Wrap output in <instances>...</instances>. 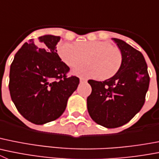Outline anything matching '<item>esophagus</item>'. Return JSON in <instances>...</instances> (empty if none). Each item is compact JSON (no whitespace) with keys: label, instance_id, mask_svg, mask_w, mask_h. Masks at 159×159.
<instances>
[{"label":"esophagus","instance_id":"obj_1","mask_svg":"<svg viewBox=\"0 0 159 159\" xmlns=\"http://www.w3.org/2000/svg\"><path fill=\"white\" fill-rule=\"evenodd\" d=\"M80 83H86L87 81V79L82 78V77H81V78H80Z\"/></svg>","mask_w":159,"mask_h":159}]
</instances>
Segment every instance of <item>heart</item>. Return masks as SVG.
Here are the masks:
<instances>
[{"instance_id":"obj_1","label":"heart","mask_w":159,"mask_h":159,"mask_svg":"<svg viewBox=\"0 0 159 159\" xmlns=\"http://www.w3.org/2000/svg\"><path fill=\"white\" fill-rule=\"evenodd\" d=\"M57 52L69 67L84 63L88 57V65L76 67L73 70V73L80 76L110 79L118 72L122 64L120 49L105 41L60 43Z\"/></svg>"}]
</instances>
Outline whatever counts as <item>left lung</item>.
Here are the masks:
<instances>
[{
    "label": "left lung",
    "mask_w": 159,
    "mask_h": 159,
    "mask_svg": "<svg viewBox=\"0 0 159 159\" xmlns=\"http://www.w3.org/2000/svg\"><path fill=\"white\" fill-rule=\"evenodd\" d=\"M122 53V64L113 77L88 80L92 91L87 110L94 122L113 129L127 124L143 107L149 87L148 65L142 53L118 39H112Z\"/></svg>",
    "instance_id": "8db88e82"
}]
</instances>
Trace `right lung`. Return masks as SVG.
Listing matches in <instances>:
<instances>
[{"label":"right lung","instance_id":"add662e5","mask_svg":"<svg viewBox=\"0 0 159 159\" xmlns=\"http://www.w3.org/2000/svg\"><path fill=\"white\" fill-rule=\"evenodd\" d=\"M60 36L30 39L16 53L10 67L9 91L20 114L35 125L53 121L66 109L80 80L67 77L69 67L57 54Z\"/></svg>","mask_w":159,"mask_h":159}]
</instances>
